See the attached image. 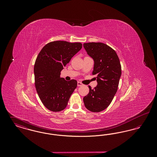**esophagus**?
<instances>
[{"mask_svg":"<svg viewBox=\"0 0 157 157\" xmlns=\"http://www.w3.org/2000/svg\"><path fill=\"white\" fill-rule=\"evenodd\" d=\"M77 85H78V86H81L83 85V83H81V82H78V83H77Z\"/></svg>","mask_w":157,"mask_h":157,"instance_id":"esophagus-1","label":"esophagus"}]
</instances>
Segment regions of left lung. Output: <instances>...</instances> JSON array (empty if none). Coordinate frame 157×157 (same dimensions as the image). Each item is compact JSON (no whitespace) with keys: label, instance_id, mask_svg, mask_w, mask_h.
<instances>
[{"label":"left lung","instance_id":"1","mask_svg":"<svg viewBox=\"0 0 157 157\" xmlns=\"http://www.w3.org/2000/svg\"><path fill=\"white\" fill-rule=\"evenodd\" d=\"M87 53L94 60L92 75L97 76V85L94 89L89 86V94L83 98L86 109L101 112L111 103L117 90L121 75V65L116 52L101 42L83 44Z\"/></svg>","mask_w":157,"mask_h":157}]
</instances>
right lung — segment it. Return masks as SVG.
I'll list each match as a JSON object with an SVG mask.
<instances>
[{
	"label": "right lung",
	"instance_id": "obj_1",
	"mask_svg": "<svg viewBox=\"0 0 157 157\" xmlns=\"http://www.w3.org/2000/svg\"><path fill=\"white\" fill-rule=\"evenodd\" d=\"M81 43L57 40L48 43L38 54L34 65L35 85L45 107L59 112L67 106L77 81L60 78V72L82 48Z\"/></svg>",
	"mask_w": 157,
	"mask_h": 157
}]
</instances>
